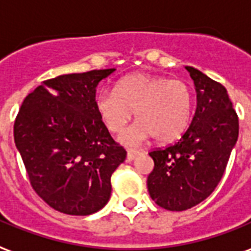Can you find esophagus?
<instances>
[{
    "mask_svg": "<svg viewBox=\"0 0 251 251\" xmlns=\"http://www.w3.org/2000/svg\"><path fill=\"white\" fill-rule=\"evenodd\" d=\"M138 154H140V151H138V150L129 149L127 150V157H126V158H127V161H133V159H134L135 157L138 155Z\"/></svg>",
    "mask_w": 251,
    "mask_h": 251,
    "instance_id": "1",
    "label": "esophagus"
}]
</instances>
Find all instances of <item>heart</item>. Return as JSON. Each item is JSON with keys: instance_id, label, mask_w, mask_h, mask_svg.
I'll use <instances>...</instances> for the list:
<instances>
[{"instance_id": "obj_1", "label": "heart", "mask_w": 251, "mask_h": 251, "mask_svg": "<svg viewBox=\"0 0 251 251\" xmlns=\"http://www.w3.org/2000/svg\"><path fill=\"white\" fill-rule=\"evenodd\" d=\"M193 107L194 96L186 82L141 72L120 79L114 92L103 89L96 97L98 116L114 134L125 130L135 110L138 122L121 137L126 145L153 135L163 144L177 140L192 122Z\"/></svg>"}]
</instances>
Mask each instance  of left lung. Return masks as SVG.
I'll use <instances>...</instances> for the list:
<instances>
[{
	"label": "left lung",
	"instance_id": "1",
	"mask_svg": "<svg viewBox=\"0 0 251 251\" xmlns=\"http://www.w3.org/2000/svg\"><path fill=\"white\" fill-rule=\"evenodd\" d=\"M197 90V110L181 140L154 149L148 190L155 203L170 211L198 205L224 177L238 138V116L224 85L186 66Z\"/></svg>",
	"mask_w": 251,
	"mask_h": 251
}]
</instances>
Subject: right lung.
<instances>
[{
  "label": "right lung",
  "instance_id": "right-lung-1",
  "mask_svg": "<svg viewBox=\"0 0 251 251\" xmlns=\"http://www.w3.org/2000/svg\"><path fill=\"white\" fill-rule=\"evenodd\" d=\"M114 69L42 81L22 102L14 142L41 200L69 215L106 205L111 174L126 158L96 109V88Z\"/></svg>",
  "mask_w": 251,
  "mask_h": 251
}]
</instances>
